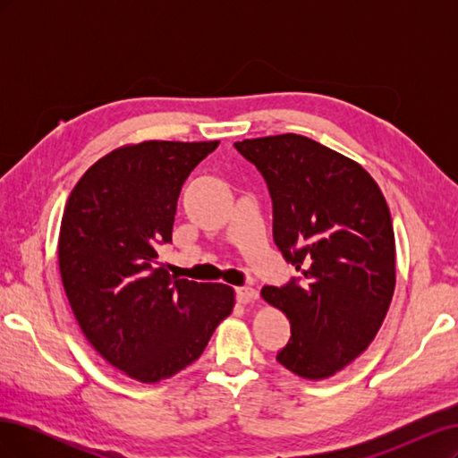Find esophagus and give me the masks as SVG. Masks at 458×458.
Wrapping results in <instances>:
<instances>
[{"instance_id":"obj_1","label":"esophagus","mask_w":458,"mask_h":458,"mask_svg":"<svg viewBox=\"0 0 458 458\" xmlns=\"http://www.w3.org/2000/svg\"><path fill=\"white\" fill-rule=\"evenodd\" d=\"M258 290L250 288V286H241L237 288V298L241 303H254L258 300Z\"/></svg>"}]
</instances>
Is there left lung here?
<instances>
[{
	"mask_svg": "<svg viewBox=\"0 0 458 458\" xmlns=\"http://www.w3.org/2000/svg\"><path fill=\"white\" fill-rule=\"evenodd\" d=\"M267 182L273 239L301 273L261 298L290 321L276 361L325 380L361 355L395 290L390 208L361 164L310 137L283 133L234 143Z\"/></svg>",
	"mask_w": 458,
	"mask_h": 458,
	"instance_id": "1",
	"label": "left lung"
}]
</instances>
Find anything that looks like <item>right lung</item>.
I'll list each match as a JSON object with an SVG mask.
<instances>
[{
  "label": "right lung",
  "mask_w": 458,
  "mask_h": 458,
  "mask_svg": "<svg viewBox=\"0 0 458 458\" xmlns=\"http://www.w3.org/2000/svg\"><path fill=\"white\" fill-rule=\"evenodd\" d=\"M219 141L123 145L80 177L64 206L59 269L72 313L105 361L157 384L195 363L234 290L177 279L158 261L185 179Z\"/></svg>",
  "instance_id": "obj_1"
}]
</instances>
